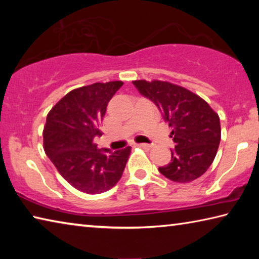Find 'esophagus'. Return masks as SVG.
Wrapping results in <instances>:
<instances>
[{
  "label": "esophagus",
  "mask_w": 259,
  "mask_h": 259,
  "mask_svg": "<svg viewBox=\"0 0 259 259\" xmlns=\"http://www.w3.org/2000/svg\"><path fill=\"white\" fill-rule=\"evenodd\" d=\"M137 145L143 147V148H146V150H150V148L152 147L151 144H146V143H139V144H137Z\"/></svg>",
  "instance_id": "1"
}]
</instances>
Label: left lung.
Segmentation results:
<instances>
[{
  "label": "left lung",
  "instance_id": "1",
  "mask_svg": "<svg viewBox=\"0 0 259 259\" xmlns=\"http://www.w3.org/2000/svg\"><path fill=\"white\" fill-rule=\"evenodd\" d=\"M144 97L156 105L172 128L171 161L159 171L170 181L188 183L207 171L221 142V122L207 102L185 88L169 82L134 81Z\"/></svg>",
  "mask_w": 259,
  "mask_h": 259
}]
</instances>
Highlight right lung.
Wrapping results in <instances>:
<instances>
[{
	"instance_id": "add662e5",
	"label": "right lung",
	"mask_w": 259,
	"mask_h": 259,
	"mask_svg": "<svg viewBox=\"0 0 259 259\" xmlns=\"http://www.w3.org/2000/svg\"><path fill=\"white\" fill-rule=\"evenodd\" d=\"M122 81L94 83L68 93L47 116L43 145L59 174L76 190L98 194L120 181L130 155V146L113 152L98 150L94 139L99 130L108 102Z\"/></svg>"
}]
</instances>
